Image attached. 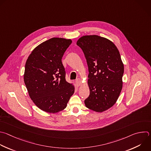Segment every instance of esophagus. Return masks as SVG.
Returning a JSON list of instances; mask_svg holds the SVG:
<instances>
[{
    "instance_id": "esophagus-1",
    "label": "esophagus",
    "mask_w": 151,
    "mask_h": 151,
    "mask_svg": "<svg viewBox=\"0 0 151 151\" xmlns=\"http://www.w3.org/2000/svg\"><path fill=\"white\" fill-rule=\"evenodd\" d=\"M76 83L77 84V85H78V86H80V85L82 84V81H81V79H78L76 81Z\"/></svg>"
}]
</instances>
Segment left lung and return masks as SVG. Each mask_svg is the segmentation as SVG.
<instances>
[{"instance_id":"obj_1","label":"left lung","mask_w":151,"mask_h":151,"mask_svg":"<svg viewBox=\"0 0 151 151\" xmlns=\"http://www.w3.org/2000/svg\"><path fill=\"white\" fill-rule=\"evenodd\" d=\"M76 44L82 50L88 67L90 93L85 106L103 112L114 106L122 89L124 65L119 51L112 41L96 35L82 36Z\"/></svg>"}]
</instances>
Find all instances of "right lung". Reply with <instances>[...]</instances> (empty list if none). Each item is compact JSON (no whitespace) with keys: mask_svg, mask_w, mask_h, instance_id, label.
<instances>
[{"mask_svg":"<svg viewBox=\"0 0 151 151\" xmlns=\"http://www.w3.org/2000/svg\"><path fill=\"white\" fill-rule=\"evenodd\" d=\"M70 39L50 38L36 47L28 56L24 80L31 99L41 110L56 113L64 110L75 86L65 79L62 57Z\"/></svg>","mask_w":151,"mask_h":151,"instance_id":"1","label":"right lung"}]
</instances>
